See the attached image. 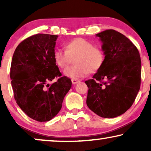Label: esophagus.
I'll use <instances>...</instances> for the list:
<instances>
[{
  "mask_svg": "<svg viewBox=\"0 0 151 151\" xmlns=\"http://www.w3.org/2000/svg\"><path fill=\"white\" fill-rule=\"evenodd\" d=\"M71 82H72V83H73V84H76L78 83V82H80V80H77V79H73V80H71Z\"/></svg>",
  "mask_w": 151,
  "mask_h": 151,
  "instance_id": "obj_1",
  "label": "esophagus"
}]
</instances>
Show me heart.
<instances>
[{
  "label": "heart",
  "instance_id": "1",
  "mask_svg": "<svg viewBox=\"0 0 151 151\" xmlns=\"http://www.w3.org/2000/svg\"><path fill=\"white\" fill-rule=\"evenodd\" d=\"M65 50L58 49L53 52V60L62 69L67 68L72 59L73 67L64 71L65 76L72 79L84 78L89 73H95L100 69L104 60V55L100 48L93 47L89 41L78 38L67 42Z\"/></svg>",
  "mask_w": 151,
  "mask_h": 151
}]
</instances>
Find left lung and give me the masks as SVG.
I'll return each instance as SVG.
<instances>
[{"mask_svg":"<svg viewBox=\"0 0 151 151\" xmlns=\"http://www.w3.org/2000/svg\"><path fill=\"white\" fill-rule=\"evenodd\" d=\"M102 42L104 60L92 79L86 104L99 116L113 118L124 113L133 104L141 84V59L133 43L113 29L96 34Z\"/></svg>","mask_w":151,"mask_h":151,"instance_id":"8db88e82","label":"left lung"}]
</instances>
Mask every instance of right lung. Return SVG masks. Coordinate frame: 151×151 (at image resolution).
<instances>
[{"label":"right lung","instance_id":"add662e5","mask_svg":"<svg viewBox=\"0 0 151 151\" xmlns=\"http://www.w3.org/2000/svg\"><path fill=\"white\" fill-rule=\"evenodd\" d=\"M56 35L38 34L16 47L12 58L10 78L14 98L22 111L38 122L53 119L62 108L71 80L62 74L53 60ZM57 81L48 82L55 77Z\"/></svg>","mask_w":151,"mask_h":151}]
</instances>
